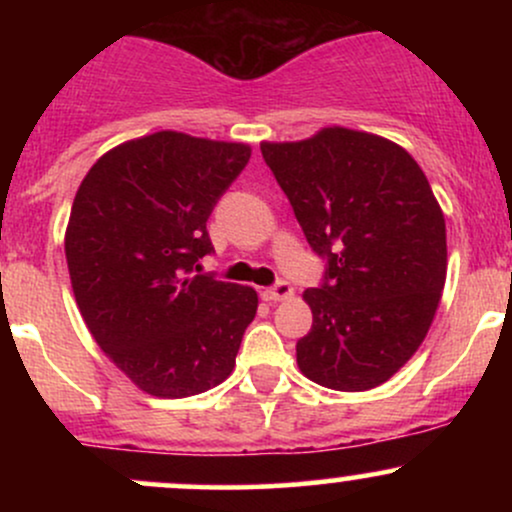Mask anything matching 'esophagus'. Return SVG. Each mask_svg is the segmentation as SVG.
Listing matches in <instances>:
<instances>
[{"label":"esophagus","instance_id":"34e87169","mask_svg":"<svg viewBox=\"0 0 512 512\" xmlns=\"http://www.w3.org/2000/svg\"><path fill=\"white\" fill-rule=\"evenodd\" d=\"M262 296L267 298V301H286V298L293 296V286L289 281H276L274 286L262 291Z\"/></svg>","mask_w":512,"mask_h":512}]
</instances>
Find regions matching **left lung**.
Instances as JSON below:
<instances>
[{
    "label": "left lung",
    "instance_id": "8db88e82",
    "mask_svg": "<svg viewBox=\"0 0 512 512\" xmlns=\"http://www.w3.org/2000/svg\"><path fill=\"white\" fill-rule=\"evenodd\" d=\"M260 149L325 260L303 293L313 327L298 368L330 390L383 385L424 342L445 286V219L424 170L402 146L344 127Z\"/></svg>",
    "mask_w": 512,
    "mask_h": 512
}]
</instances>
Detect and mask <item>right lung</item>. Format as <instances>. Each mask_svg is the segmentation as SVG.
Returning <instances> with one entry per match:
<instances>
[{
    "label": "right lung",
    "instance_id": "1",
    "mask_svg": "<svg viewBox=\"0 0 512 512\" xmlns=\"http://www.w3.org/2000/svg\"><path fill=\"white\" fill-rule=\"evenodd\" d=\"M250 146L156 132L98 158L69 214L67 267L81 317L134 385L190 397L231 375L257 313L250 286L199 274L207 221Z\"/></svg>",
    "mask_w": 512,
    "mask_h": 512
}]
</instances>
